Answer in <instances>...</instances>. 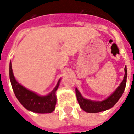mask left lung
<instances>
[{
	"instance_id": "1",
	"label": "left lung",
	"mask_w": 134,
	"mask_h": 134,
	"mask_svg": "<svg viewBox=\"0 0 134 134\" xmlns=\"http://www.w3.org/2000/svg\"><path fill=\"white\" fill-rule=\"evenodd\" d=\"M125 75H124V80L121 82V83L119 85L115 90L113 93L108 96L106 99H105L102 101H95L91 100L89 99L85 98L82 96L81 93L77 90V88H75V93L77 99L78 101V103L82 109L87 113H99L102 111H105L111 108L112 107L115 105V104L120 99L125 90L126 85L127 79V70L126 66L124 68Z\"/></svg>"
}]
</instances>
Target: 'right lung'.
<instances>
[{
	"instance_id": "add662e5",
	"label": "right lung",
	"mask_w": 134,
	"mask_h": 134,
	"mask_svg": "<svg viewBox=\"0 0 134 134\" xmlns=\"http://www.w3.org/2000/svg\"><path fill=\"white\" fill-rule=\"evenodd\" d=\"M9 76L15 96L26 109L37 113H50L54 110L57 103L56 91L58 89L61 79L59 80L57 84L51 93L47 96H41L19 84L13 75L11 62L9 65Z\"/></svg>"
}]
</instances>
